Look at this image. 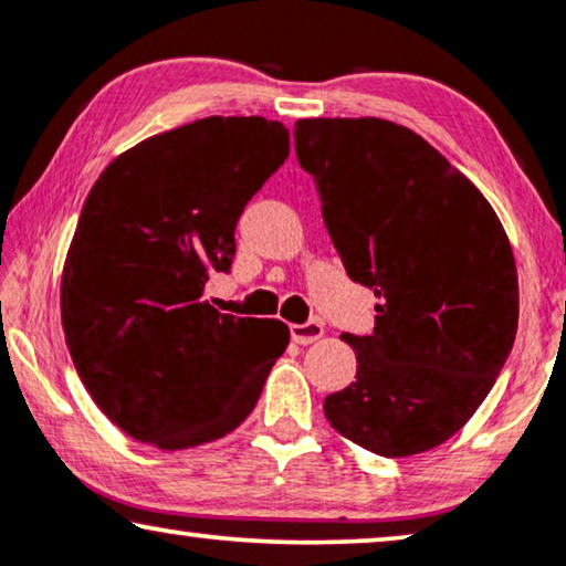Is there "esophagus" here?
Masks as SVG:
<instances>
[{
    "mask_svg": "<svg viewBox=\"0 0 566 566\" xmlns=\"http://www.w3.org/2000/svg\"><path fill=\"white\" fill-rule=\"evenodd\" d=\"M324 335V324L319 319H308L304 324H291V337L298 345H312Z\"/></svg>",
    "mask_w": 566,
    "mask_h": 566,
    "instance_id": "1",
    "label": "esophagus"
}]
</instances>
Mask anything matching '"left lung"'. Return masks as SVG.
Returning <instances> with one entry per match:
<instances>
[{"label": "left lung", "instance_id": "left-lung-1", "mask_svg": "<svg viewBox=\"0 0 566 566\" xmlns=\"http://www.w3.org/2000/svg\"><path fill=\"white\" fill-rule=\"evenodd\" d=\"M350 281L381 298L374 332H345L355 384L324 399L339 436L412 455L461 430L517 332V270L482 192L415 130L381 118H308L293 130Z\"/></svg>", "mask_w": 566, "mask_h": 566}]
</instances>
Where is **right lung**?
<instances>
[{"label":"right lung","instance_id":"obj_1","mask_svg":"<svg viewBox=\"0 0 566 566\" xmlns=\"http://www.w3.org/2000/svg\"><path fill=\"white\" fill-rule=\"evenodd\" d=\"M289 128L203 118L120 154L92 185L61 275V324L107 420L161 451L227 436L258 405L289 327L219 314L254 192L289 159Z\"/></svg>","mask_w":566,"mask_h":566}]
</instances>
